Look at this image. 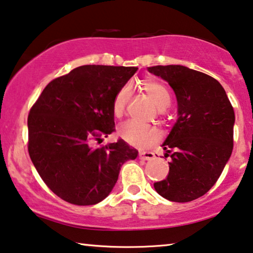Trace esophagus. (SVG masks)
<instances>
[{"instance_id": "esophagus-1", "label": "esophagus", "mask_w": 253, "mask_h": 253, "mask_svg": "<svg viewBox=\"0 0 253 253\" xmlns=\"http://www.w3.org/2000/svg\"><path fill=\"white\" fill-rule=\"evenodd\" d=\"M139 158L143 161H150L155 158V154L151 153V151H141V153H139Z\"/></svg>"}]
</instances>
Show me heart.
Segmentation results:
<instances>
[{
  "mask_svg": "<svg viewBox=\"0 0 253 253\" xmlns=\"http://www.w3.org/2000/svg\"><path fill=\"white\" fill-rule=\"evenodd\" d=\"M142 87L144 91L150 96V98L154 100L158 109L164 110L170 105L171 97L169 90L160 81L147 77L142 81ZM130 95H132V87L129 85H124L116 93L112 102V111L114 116L120 118L125 113ZM119 134L127 143L137 148L150 147L151 144L156 143L161 139V132L156 127L141 125L135 123V121H128V123L120 126Z\"/></svg>",
  "mask_w": 253,
  "mask_h": 253,
  "instance_id": "heart-1",
  "label": "heart"
}]
</instances>
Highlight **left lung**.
<instances>
[{
  "label": "left lung",
  "mask_w": 253,
  "mask_h": 253,
  "mask_svg": "<svg viewBox=\"0 0 253 253\" xmlns=\"http://www.w3.org/2000/svg\"><path fill=\"white\" fill-rule=\"evenodd\" d=\"M176 93L178 120L163 143L169 174L154 187L174 203L206 194L221 176L234 147L235 112L224 89L213 77L179 65L148 68Z\"/></svg>",
  "instance_id": "1"
}]
</instances>
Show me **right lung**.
<instances>
[{
	"label": "right lung",
	"mask_w": 253,
	"mask_h": 253,
	"mask_svg": "<svg viewBox=\"0 0 253 253\" xmlns=\"http://www.w3.org/2000/svg\"><path fill=\"white\" fill-rule=\"evenodd\" d=\"M136 67L86 65L47 84L30 110L28 150L47 187L67 203L105 199L120 168L137 150L123 139L92 146L114 132L112 102Z\"/></svg>",
	"instance_id": "add662e5"
}]
</instances>
